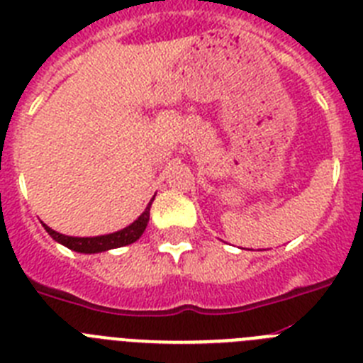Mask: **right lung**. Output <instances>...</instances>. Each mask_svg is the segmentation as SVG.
Instances as JSON below:
<instances>
[{
	"label": "right lung",
	"instance_id": "1",
	"mask_svg": "<svg viewBox=\"0 0 363 363\" xmlns=\"http://www.w3.org/2000/svg\"><path fill=\"white\" fill-rule=\"evenodd\" d=\"M152 203V201H150ZM150 203L145 209V213L138 218L134 223H130L129 227L118 230V233L105 234V236H94V238H76V236H65V234H60L56 230H52L50 227L43 225L45 230L52 236L56 242L63 243L65 247L72 249L76 252H85V255H92V252H101L108 251V249H116V247L129 245V243L136 242L140 236L145 230L147 223H149V213H150Z\"/></svg>",
	"mask_w": 363,
	"mask_h": 363
}]
</instances>
